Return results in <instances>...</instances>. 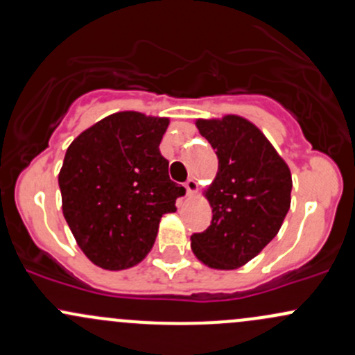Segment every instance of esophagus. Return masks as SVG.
<instances>
[{"label":"esophagus","mask_w":355,"mask_h":355,"mask_svg":"<svg viewBox=\"0 0 355 355\" xmlns=\"http://www.w3.org/2000/svg\"><path fill=\"white\" fill-rule=\"evenodd\" d=\"M185 189H187V196H193V193L197 192V182L193 180V178H189V180L185 182Z\"/></svg>","instance_id":"esophagus-1"}]
</instances>
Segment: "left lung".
<instances>
[{"instance_id":"left-lung-1","label":"left lung","mask_w":355,"mask_h":355,"mask_svg":"<svg viewBox=\"0 0 355 355\" xmlns=\"http://www.w3.org/2000/svg\"><path fill=\"white\" fill-rule=\"evenodd\" d=\"M219 165L206 190L211 226L190 236L204 266L231 270L259 255L281 230L291 207L289 166L263 132L240 115L197 119Z\"/></svg>"}]
</instances>
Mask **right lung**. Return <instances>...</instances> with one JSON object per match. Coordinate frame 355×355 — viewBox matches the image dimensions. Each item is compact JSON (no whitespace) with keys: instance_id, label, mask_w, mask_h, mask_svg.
Returning a JSON list of instances; mask_svg holds the SVG:
<instances>
[{"instance_id":"1","label":"right lung","mask_w":355,"mask_h":355,"mask_svg":"<svg viewBox=\"0 0 355 355\" xmlns=\"http://www.w3.org/2000/svg\"><path fill=\"white\" fill-rule=\"evenodd\" d=\"M170 119L117 112L80 134L59 171L62 214L78 246L105 270L148 255L159 219L185 189L170 180L159 143Z\"/></svg>"}]
</instances>
